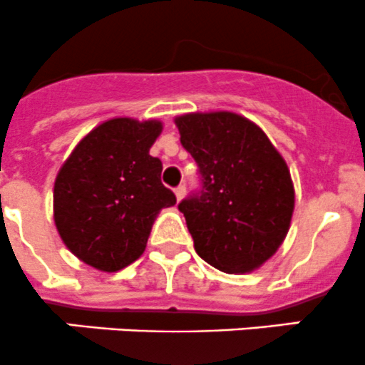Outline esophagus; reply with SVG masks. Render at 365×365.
I'll use <instances>...</instances> for the list:
<instances>
[{
    "instance_id": "obj_1",
    "label": "esophagus",
    "mask_w": 365,
    "mask_h": 365,
    "mask_svg": "<svg viewBox=\"0 0 365 365\" xmlns=\"http://www.w3.org/2000/svg\"><path fill=\"white\" fill-rule=\"evenodd\" d=\"M174 193H175V198H178V202H181L182 198H184V195H186V186H184V184H181V186L175 187Z\"/></svg>"
}]
</instances>
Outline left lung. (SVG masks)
<instances>
[{
  "mask_svg": "<svg viewBox=\"0 0 365 365\" xmlns=\"http://www.w3.org/2000/svg\"><path fill=\"white\" fill-rule=\"evenodd\" d=\"M174 122L202 175L200 195L179 204L195 250L223 273L254 272L279 250L293 218L286 160L243 115L197 111Z\"/></svg>",
  "mask_w": 365,
  "mask_h": 365,
  "instance_id": "obj_1",
  "label": "left lung"
}]
</instances>
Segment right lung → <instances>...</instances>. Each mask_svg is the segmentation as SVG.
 Returning <instances> with one entry per match:
<instances>
[{
	"label": "right lung",
	"mask_w": 365,
	"mask_h": 365,
	"mask_svg": "<svg viewBox=\"0 0 365 365\" xmlns=\"http://www.w3.org/2000/svg\"><path fill=\"white\" fill-rule=\"evenodd\" d=\"M163 124L117 117L93 128L65 160L53 190V216L65 247L85 264L113 273L143 254L150 229L175 195L149 154Z\"/></svg>",
	"instance_id": "1"
}]
</instances>
